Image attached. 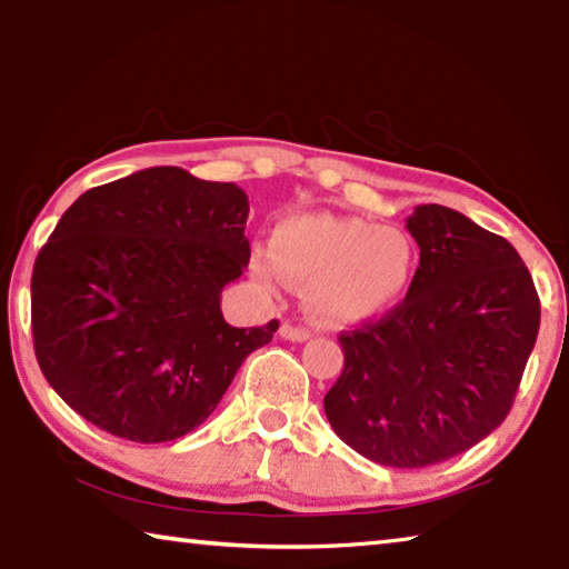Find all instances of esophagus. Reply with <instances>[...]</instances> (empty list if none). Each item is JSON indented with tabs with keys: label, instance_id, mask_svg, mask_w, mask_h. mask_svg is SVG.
<instances>
[{
	"label": "esophagus",
	"instance_id": "1",
	"mask_svg": "<svg viewBox=\"0 0 569 569\" xmlns=\"http://www.w3.org/2000/svg\"><path fill=\"white\" fill-rule=\"evenodd\" d=\"M281 336H283L286 341H298V343H301V341L311 339V331L303 329V326H293V323L286 321V323L281 326Z\"/></svg>",
	"mask_w": 569,
	"mask_h": 569
}]
</instances>
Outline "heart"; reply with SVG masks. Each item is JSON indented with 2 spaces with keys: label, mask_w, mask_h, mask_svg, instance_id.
I'll return each mask as SVG.
<instances>
[{
  "label": "heart",
  "mask_w": 569,
  "mask_h": 569,
  "mask_svg": "<svg viewBox=\"0 0 569 569\" xmlns=\"http://www.w3.org/2000/svg\"><path fill=\"white\" fill-rule=\"evenodd\" d=\"M417 250L399 228L333 213L281 220L273 246L250 250V273L266 288L306 286L308 308L329 326L379 319L409 291Z\"/></svg>",
  "instance_id": "b5f03b06"
}]
</instances>
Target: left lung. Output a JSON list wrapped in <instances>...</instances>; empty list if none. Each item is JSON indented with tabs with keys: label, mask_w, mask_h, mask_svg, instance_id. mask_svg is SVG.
Returning <instances> with one entry per match:
<instances>
[{
	"label": "left lung",
	"mask_w": 569,
	"mask_h": 569,
	"mask_svg": "<svg viewBox=\"0 0 569 569\" xmlns=\"http://www.w3.org/2000/svg\"><path fill=\"white\" fill-rule=\"evenodd\" d=\"M407 228L419 246L409 293L339 336L343 371L323 397L336 435L393 469L439 465L492 435L539 331L532 276L509 240L435 203Z\"/></svg>",
	"instance_id": "obj_1"
}]
</instances>
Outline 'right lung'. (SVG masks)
<instances>
[{
    "instance_id": "add662e5",
    "label": "right lung",
    "mask_w": 569,
    "mask_h": 569,
    "mask_svg": "<svg viewBox=\"0 0 569 569\" xmlns=\"http://www.w3.org/2000/svg\"><path fill=\"white\" fill-rule=\"evenodd\" d=\"M248 196L182 168L82 192L32 271L37 363L108 435L160 445L200 427L278 321L236 329L223 288L243 276Z\"/></svg>"
}]
</instances>
